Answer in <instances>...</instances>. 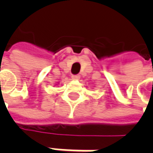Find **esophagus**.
Here are the masks:
<instances>
[{
  "label": "esophagus",
  "mask_w": 153,
  "mask_h": 153,
  "mask_svg": "<svg viewBox=\"0 0 153 153\" xmlns=\"http://www.w3.org/2000/svg\"><path fill=\"white\" fill-rule=\"evenodd\" d=\"M71 78L73 80H79L80 79V76L79 75H73L71 76Z\"/></svg>",
  "instance_id": "esophagus-1"
}]
</instances>
